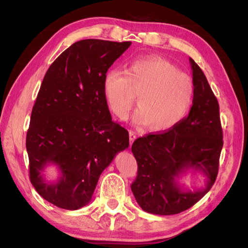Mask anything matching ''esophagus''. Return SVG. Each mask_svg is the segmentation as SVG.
Listing matches in <instances>:
<instances>
[{
    "label": "esophagus",
    "instance_id": "obj_1",
    "mask_svg": "<svg viewBox=\"0 0 248 248\" xmlns=\"http://www.w3.org/2000/svg\"><path fill=\"white\" fill-rule=\"evenodd\" d=\"M137 139V133L134 132L133 130L129 131V140H130V146L132 145V142L134 141V140Z\"/></svg>",
    "mask_w": 248,
    "mask_h": 248
}]
</instances>
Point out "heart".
<instances>
[{
	"label": "heart",
	"mask_w": 248,
	"mask_h": 248,
	"mask_svg": "<svg viewBox=\"0 0 248 248\" xmlns=\"http://www.w3.org/2000/svg\"><path fill=\"white\" fill-rule=\"evenodd\" d=\"M102 90L109 108L122 120L139 94L140 107L132 121L138 126L149 125L152 131L175 127L189 110L194 94L191 78L158 57L134 60L126 71L108 70Z\"/></svg>",
	"instance_id": "heart-1"
}]
</instances>
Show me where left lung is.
<instances>
[{
    "mask_svg": "<svg viewBox=\"0 0 248 248\" xmlns=\"http://www.w3.org/2000/svg\"><path fill=\"white\" fill-rule=\"evenodd\" d=\"M194 94L189 114L168 131L149 133L133 141L138 176L131 190L144 211L172 215L189 209L205 196L218 174L223 146L219 104L199 65L189 59ZM188 167L208 177L204 190L183 192L175 178Z\"/></svg>",
    "mask_w": 248,
    "mask_h": 248,
    "instance_id": "obj_1",
    "label": "left lung"
}]
</instances>
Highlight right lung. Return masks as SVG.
I'll list each match as a JSON object with an SVG mask.
<instances>
[{
	"instance_id": "1",
	"label": "right lung",
	"mask_w": 248,
	"mask_h": 248,
	"mask_svg": "<svg viewBox=\"0 0 248 248\" xmlns=\"http://www.w3.org/2000/svg\"><path fill=\"white\" fill-rule=\"evenodd\" d=\"M130 44L78 41L44 76L27 132L29 175L36 191L59 208L86 206L103 170L129 146L128 131L111 120L102 81ZM47 163L62 170L57 184H46L41 176Z\"/></svg>"
}]
</instances>
